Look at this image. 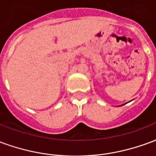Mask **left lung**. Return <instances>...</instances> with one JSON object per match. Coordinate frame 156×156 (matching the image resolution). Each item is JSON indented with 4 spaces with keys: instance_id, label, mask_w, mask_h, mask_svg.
<instances>
[{
    "instance_id": "left-lung-1",
    "label": "left lung",
    "mask_w": 156,
    "mask_h": 156,
    "mask_svg": "<svg viewBox=\"0 0 156 156\" xmlns=\"http://www.w3.org/2000/svg\"><path fill=\"white\" fill-rule=\"evenodd\" d=\"M125 105V104H124V105ZM122 105H119V106H122Z\"/></svg>"
}]
</instances>
